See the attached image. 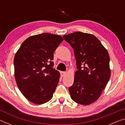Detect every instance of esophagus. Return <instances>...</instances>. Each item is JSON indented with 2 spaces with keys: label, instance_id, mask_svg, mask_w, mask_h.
I'll return each instance as SVG.
<instances>
[{
  "label": "esophagus",
  "instance_id": "esophagus-1",
  "mask_svg": "<svg viewBox=\"0 0 125 125\" xmlns=\"http://www.w3.org/2000/svg\"><path fill=\"white\" fill-rule=\"evenodd\" d=\"M66 74H67V73L65 72H61V77H64V76L66 75Z\"/></svg>",
  "mask_w": 125,
  "mask_h": 125
}]
</instances>
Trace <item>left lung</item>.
Masks as SVG:
<instances>
[{
  "mask_svg": "<svg viewBox=\"0 0 125 125\" xmlns=\"http://www.w3.org/2000/svg\"><path fill=\"white\" fill-rule=\"evenodd\" d=\"M73 48L77 68L71 98L77 103L88 105L101 95L111 75L110 56L98 38L79 31L63 36Z\"/></svg>",
  "mask_w": 125,
  "mask_h": 125,
  "instance_id": "obj_1",
  "label": "left lung"
}]
</instances>
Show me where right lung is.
<instances>
[{
	"mask_svg": "<svg viewBox=\"0 0 125 125\" xmlns=\"http://www.w3.org/2000/svg\"><path fill=\"white\" fill-rule=\"evenodd\" d=\"M63 41L60 35L43 33L22 42L14 57V75L18 88L27 100L37 105L52 98L60 78L53 69V53Z\"/></svg>",
	"mask_w": 125,
	"mask_h": 125,
	"instance_id": "add662e5",
	"label": "right lung"
}]
</instances>
